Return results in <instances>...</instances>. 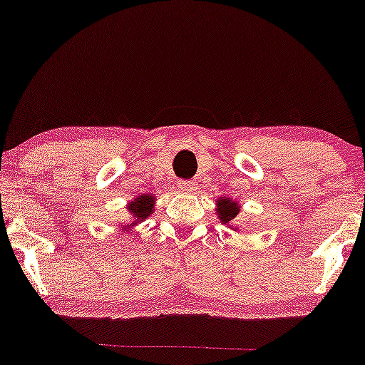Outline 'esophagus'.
<instances>
[{
	"label": "esophagus",
	"mask_w": 365,
	"mask_h": 365,
	"mask_svg": "<svg viewBox=\"0 0 365 365\" xmlns=\"http://www.w3.org/2000/svg\"><path fill=\"white\" fill-rule=\"evenodd\" d=\"M195 185H197V183L192 182V180H182V182H178V190L190 194V192H194L197 188Z\"/></svg>",
	"instance_id": "1"
}]
</instances>
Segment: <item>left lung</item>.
I'll use <instances>...</instances> for the list:
<instances>
[{"instance_id":"obj_1","label":"left lung","mask_w":365,"mask_h":365,"mask_svg":"<svg viewBox=\"0 0 365 365\" xmlns=\"http://www.w3.org/2000/svg\"><path fill=\"white\" fill-rule=\"evenodd\" d=\"M238 212H240V207H238L235 202L225 199V197L220 199V202H217V216H220V220L223 221V223H230Z\"/></svg>"}]
</instances>
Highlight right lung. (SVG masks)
I'll list each match as a JSON object with an SVG mask.
<instances>
[{
    "label": "right lung",
    "mask_w": 365,
    "mask_h": 365,
    "mask_svg": "<svg viewBox=\"0 0 365 365\" xmlns=\"http://www.w3.org/2000/svg\"><path fill=\"white\" fill-rule=\"evenodd\" d=\"M153 204H154V199L150 195H140L137 197L135 200H132V204L128 206V211L132 212V216L135 217V220H145L150 212H153Z\"/></svg>",
    "instance_id": "obj_1"
}]
</instances>
